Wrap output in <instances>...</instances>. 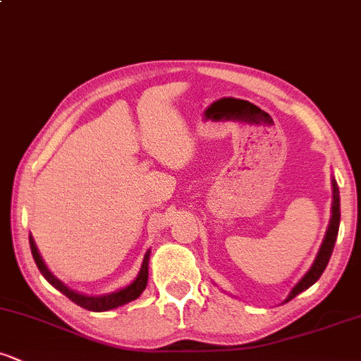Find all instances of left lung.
Wrapping results in <instances>:
<instances>
[{
  "mask_svg": "<svg viewBox=\"0 0 361 361\" xmlns=\"http://www.w3.org/2000/svg\"><path fill=\"white\" fill-rule=\"evenodd\" d=\"M339 217H341V212H339V190H338L336 180H333V217H331L329 227H327L324 243H322L321 250L317 252V258L314 261L312 267H310V270L305 273L299 283L292 288V292H290V295L285 299V302L292 300L293 297H297L300 292L307 290L310 285H314L319 279H321L322 271L326 270L331 255H333L334 243H336L338 231H339Z\"/></svg>",
  "mask_w": 361,
  "mask_h": 361,
  "instance_id": "8db88e82",
  "label": "left lung"
}]
</instances>
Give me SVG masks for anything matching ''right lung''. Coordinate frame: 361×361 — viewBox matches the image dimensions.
Wrapping results in <instances>:
<instances>
[{
	"label": "right lung",
	"mask_w": 361,
	"mask_h": 361,
	"mask_svg": "<svg viewBox=\"0 0 361 361\" xmlns=\"http://www.w3.org/2000/svg\"><path fill=\"white\" fill-rule=\"evenodd\" d=\"M30 250H32V255H34L37 268H39L40 273H42L44 279L47 280L54 288H57L59 292L64 293V295L68 297L69 300H73L74 304H78L82 309L93 310V312H103V310H110V309L120 307V305L127 304V302L135 300L140 295V293L144 292V288H146V285H147V275H149V273H147V263H149V252H151V251L146 252L137 279L132 281L130 285H127L126 288L118 290V292L109 293V295L88 297V295H82V293L74 292V290H71V288H68L64 283H62V281L57 280L56 276H54L52 273L47 270V267H45L42 258H40L39 251H37V246H35L34 239H32V235H30Z\"/></svg>",
	"instance_id": "1"
}]
</instances>
